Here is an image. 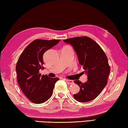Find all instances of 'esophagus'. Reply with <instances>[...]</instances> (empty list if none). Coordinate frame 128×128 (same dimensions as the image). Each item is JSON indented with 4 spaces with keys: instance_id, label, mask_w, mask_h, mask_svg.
<instances>
[{
    "instance_id": "esophagus-1",
    "label": "esophagus",
    "mask_w": 128,
    "mask_h": 128,
    "mask_svg": "<svg viewBox=\"0 0 128 128\" xmlns=\"http://www.w3.org/2000/svg\"><path fill=\"white\" fill-rule=\"evenodd\" d=\"M66 81V82L67 83V84H68V85H71V84H74V81L72 80H65Z\"/></svg>"
}]
</instances>
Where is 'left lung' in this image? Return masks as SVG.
Returning <instances> with one entry per match:
<instances>
[{
	"label": "left lung",
	"instance_id": "obj_1",
	"mask_svg": "<svg viewBox=\"0 0 128 128\" xmlns=\"http://www.w3.org/2000/svg\"><path fill=\"white\" fill-rule=\"evenodd\" d=\"M64 42L73 47L79 64L88 76L85 82L74 81L80 88L78 94L74 95V98L81 102L94 100L107 84L110 68L106 56L95 40L86 36L68 38Z\"/></svg>",
	"mask_w": 128,
	"mask_h": 128
}]
</instances>
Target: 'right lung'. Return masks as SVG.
Instances as JSON below:
<instances>
[{"label": "right lung", "mask_w": 128, "mask_h": 128, "mask_svg": "<svg viewBox=\"0 0 128 128\" xmlns=\"http://www.w3.org/2000/svg\"><path fill=\"white\" fill-rule=\"evenodd\" d=\"M60 40H36L22 53L16 65L19 86L29 100L35 104H42L51 97L54 87L59 78L41 76L43 69V55L60 42Z\"/></svg>", "instance_id": "obj_1"}]
</instances>
